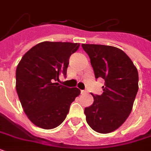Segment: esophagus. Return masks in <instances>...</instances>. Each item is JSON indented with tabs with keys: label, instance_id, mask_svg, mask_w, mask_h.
I'll return each mask as SVG.
<instances>
[{
	"label": "esophagus",
	"instance_id": "34e87169",
	"mask_svg": "<svg viewBox=\"0 0 151 151\" xmlns=\"http://www.w3.org/2000/svg\"><path fill=\"white\" fill-rule=\"evenodd\" d=\"M86 92H87V91H85V90H81V94H85V93H86Z\"/></svg>",
	"mask_w": 151,
	"mask_h": 151
}]
</instances>
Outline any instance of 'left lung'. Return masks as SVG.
<instances>
[{"instance_id":"8db88e82","label":"left lung","mask_w":151,"mask_h":151,"mask_svg":"<svg viewBox=\"0 0 151 151\" xmlns=\"http://www.w3.org/2000/svg\"><path fill=\"white\" fill-rule=\"evenodd\" d=\"M88 55L95 78L105 81L102 95L85 108L86 122L94 131L109 133L118 129L130 114L138 92L139 75L131 59L119 48L82 44Z\"/></svg>"}]
</instances>
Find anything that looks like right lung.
Listing matches in <instances>:
<instances>
[{
  "label": "right lung",
  "instance_id": "1",
  "mask_svg": "<svg viewBox=\"0 0 151 151\" xmlns=\"http://www.w3.org/2000/svg\"><path fill=\"white\" fill-rule=\"evenodd\" d=\"M80 45L44 41L22 56L15 72L16 92L25 114L35 125L52 129L62 124L81 91L55 83L66 77L69 59Z\"/></svg>",
  "mask_w": 151,
  "mask_h": 151
}]
</instances>
